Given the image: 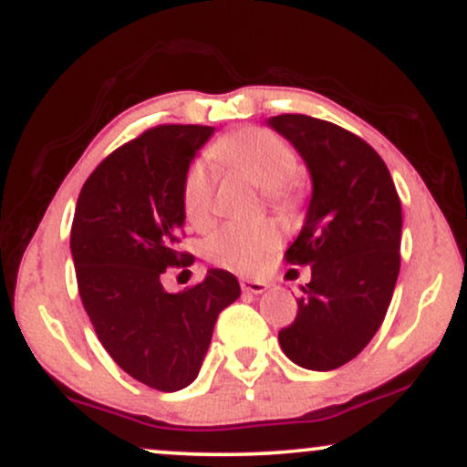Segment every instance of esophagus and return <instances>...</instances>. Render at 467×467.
<instances>
[{
  "label": "esophagus",
  "mask_w": 467,
  "mask_h": 467,
  "mask_svg": "<svg viewBox=\"0 0 467 467\" xmlns=\"http://www.w3.org/2000/svg\"><path fill=\"white\" fill-rule=\"evenodd\" d=\"M241 289L248 294H264L270 289V283L259 281V278H241Z\"/></svg>",
  "instance_id": "obj_1"
}]
</instances>
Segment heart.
Returning <instances> with one entry per match:
<instances>
[{
    "label": "heart",
    "mask_w": 467,
    "mask_h": 467,
    "mask_svg": "<svg viewBox=\"0 0 467 467\" xmlns=\"http://www.w3.org/2000/svg\"><path fill=\"white\" fill-rule=\"evenodd\" d=\"M211 158L226 171L250 180L265 191L275 206L294 200V169L296 155L276 133L267 130H245L222 138L211 147ZM182 211L191 226H206L213 213V182L206 166L192 162L182 180ZM275 223H226L206 239V256L213 264L234 272H254L265 264L276 248Z\"/></svg>",
    "instance_id": "obj_1"
}]
</instances>
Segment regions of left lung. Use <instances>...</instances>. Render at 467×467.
Returning a JSON list of instances; mask_svg holds the SVG:
<instances>
[{
	"label": "left lung",
	"mask_w": 467,
	"mask_h": 467,
	"mask_svg": "<svg viewBox=\"0 0 467 467\" xmlns=\"http://www.w3.org/2000/svg\"><path fill=\"white\" fill-rule=\"evenodd\" d=\"M312 175L305 223L285 252L312 267L281 349L309 371H334L382 325L400 275L401 203L384 160L356 133L303 114L267 120Z\"/></svg>",
	"instance_id": "obj_1"
}]
</instances>
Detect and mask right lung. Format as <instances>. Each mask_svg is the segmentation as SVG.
Wrapping results in <instances>:
<instances>
[{"label":"right lung","instance_id":"right-lung-1","mask_svg":"<svg viewBox=\"0 0 467 467\" xmlns=\"http://www.w3.org/2000/svg\"><path fill=\"white\" fill-rule=\"evenodd\" d=\"M215 127L162 125L122 144L80 189L69 250L80 301L114 362L147 387H189L223 307L239 298L237 276L208 270L184 292L162 285L166 267L191 265L180 252L182 180Z\"/></svg>","mask_w":467,"mask_h":467}]
</instances>
